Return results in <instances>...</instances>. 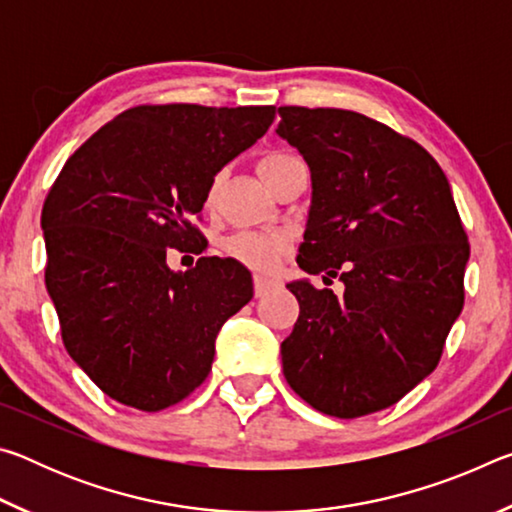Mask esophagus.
Masks as SVG:
<instances>
[{
  "label": "esophagus",
  "instance_id": "34e87169",
  "mask_svg": "<svg viewBox=\"0 0 512 512\" xmlns=\"http://www.w3.org/2000/svg\"><path fill=\"white\" fill-rule=\"evenodd\" d=\"M255 296H266L268 291H271L273 287H277V282L273 280V277H266V275H255Z\"/></svg>",
  "mask_w": 512,
  "mask_h": 512
}]
</instances>
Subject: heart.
<instances>
[{"mask_svg":"<svg viewBox=\"0 0 512 512\" xmlns=\"http://www.w3.org/2000/svg\"><path fill=\"white\" fill-rule=\"evenodd\" d=\"M296 162H302V160L291 151H266L262 158L257 160V171L259 176L273 187L275 180ZM223 180H225V171H216L212 176L205 192L207 207H212L216 203V198H219ZM223 248L225 253L244 266L255 268V271H268V268H273L277 259L282 257L284 248H287V241L275 235H262V232H237V235H232L228 241H225Z\"/></svg>","mask_w":512,"mask_h":512,"instance_id":"1","label":"heart"}]
</instances>
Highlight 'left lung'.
Listing matches in <instances>:
<instances>
[{
  "mask_svg": "<svg viewBox=\"0 0 512 512\" xmlns=\"http://www.w3.org/2000/svg\"><path fill=\"white\" fill-rule=\"evenodd\" d=\"M277 135L311 171L298 264L343 296L291 282L289 386L316 411L361 418L431 375L463 309L470 244L438 162L411 137L341 108L282 106Z\"/></svg>",
  "mask_w": 512,
  "mask_h": 512,
  "instance_id": "1",
  "label": "left lung"
}]
</instances>
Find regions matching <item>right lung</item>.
Listing matches in <instances>:
<instances>
[{
  "mask_svg": "<svg viewBox=\"0 0 512 512\" xmlns=\"http://www.w3.org/2000/svg\"><path fill=\"white\" fill-rule=\"evenodd\" d=\"M273 119L275 106L128 108L51 185L45 284L60 336L115 402L146 413L183 402L210 375L221 325L253 298L235 259L201 257L176 273L167 253L203 244L194 219L212 176Z\"/></svg>",
  "mask_w": 512,
  "mask_h": 512,
  "instance_id": "add662e5",
  "label": "right lung"
}]
</instances>
